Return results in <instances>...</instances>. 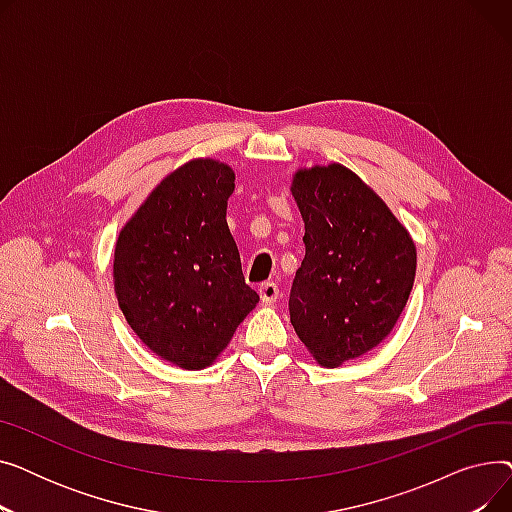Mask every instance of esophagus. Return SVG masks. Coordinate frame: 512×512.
I'll return each mask as SVG.
<instances>
[{
  "mask_svg": "<svg viewBox=\"0 0 512 512\" xmlns=\"http://www.w3.org/2000/svg\"><path fill=\"white\" fill-rule=\"evenodd\" d=\"M259 297L263 303H274L280 297V288L276 282H263L259 284Z\"/></svg>",
  "mask_w": 512,
  "mask_h": 512,
  "instance_id": "esophagus-1",
  "label": "esophagus"
}]
</instances>
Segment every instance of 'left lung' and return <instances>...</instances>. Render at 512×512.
Listing matches in <instances>:
<instances>
[{
	"label": "left lung",
	"instance_id": "1",
	"mask_svg": "<svg viewBox=\"0 0 512 512\" xmlns=\"http://www.w3.org/2000/svg\"><path fill=\"white\" fill-rule=\"evenodd\" d=\"M292 195L305 259L290 288V321L321 365L338 367L392 332L413 288L415 245L386 203L338 164L297 172Z\"/></svg>",
	"mask_w": 512,
	"mask_h": 512
}]
</instances>
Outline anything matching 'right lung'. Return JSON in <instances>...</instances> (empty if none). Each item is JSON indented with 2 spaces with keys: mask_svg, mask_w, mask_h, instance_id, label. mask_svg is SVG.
<instances>
[{
  "mask_svg": "<svg viewBox=\"0 0 512 512\" xmlns=\"http://www.w3.org/2000/svg\"><path fill=\"white\" fill-rule=\"evenodd\" d=\"M234 172L195 159L172 172L120 232V309L155 355L182 369L218 357L259 294L245 282L226 224Z\"/></svg>",
  "mask_w": 512,
  "mask_h": 512,
  "instance_id": "1",
  "label": "right lung"
}]
</instances>
